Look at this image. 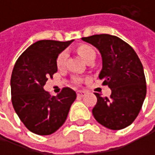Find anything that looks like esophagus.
<instances>
[{
  "mask_svg": "<svg viewBox=\"0 0 155 155\" xmlns=\"http://www.w3.org/2000/svg\"><path fill=\"white\" fill-rule=\"evenodd\" d=\"M85 94H86V92L85 91H77V96L79 98H82V97H84L85 96Z\"/></svg>",
  "mask_w": 155,
  "mask_h": 155,
  "instance_id": "obj_1",
  "label": "esophagus"
}]
</instances>
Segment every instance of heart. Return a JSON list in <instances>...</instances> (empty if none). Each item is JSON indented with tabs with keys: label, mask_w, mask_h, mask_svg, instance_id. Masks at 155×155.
Listing matches in <instances>:
<instances>
[{
	"label": "heart",
	"mask_w": 155,
	"mask_h": 155,
	"mask_svg": "<svg viewBox=\"0 0 155 155\" xmlns=\"http://www.w3.org/2000/svg\"><path fill=\"white\" fill-rule=\"evenodd\" d=\"M77 52L78 54L81 56V58L84 61H86V62L89 61L91 58H95V55H96L94 49L91 47H90V46H87V45H82V46L78 47ZM66 58H67V53L65 51L62 52L58 55L57 60H56V64H57V66L59 68H61V67H63L64 65L65 61H66ZM74 81L79 83L81 81V80L79 78L75 77L74 78Z\"/></svg>",
	"instance_id": "heart-1"
}]
</instances>
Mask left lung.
Here are the masks:
<instances>
[{
  "label": "left lung",
  "instance_id": "left-lung-1",
  "mask_svg": "<svg viewBox=\"0 0 155 155\" xmlns=\"http://www.w3.org/2000/svg\"><path fill=\"white\" fill-rule=\"evenodd\" d=\"M96 47L102 58L99 78L111 89L109 97L95 93V119L112 130L123 129L138 116L146 95L143 64L135 50L121 38L108 34L81 38Z\"/></svg>",
  "mask_w": 155,
  "mask_h": 155
}]
</instances>
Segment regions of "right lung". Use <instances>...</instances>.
<instances>
[{"label":"right lung","mask_w":155,"mask_h":155,"mask_svg":"<svg viewBox=\"0 0 155 155\" xmlns=\"http://www.w3.org/2000/svg\"><path fill=\"white\" fill-rule=\"evenodd\" d=\"M74 40H39L16 61L12 78V101L19 119L34 134L54 133L65 122L76 92L65 87L56 96L44 90L48 78L57 72L56 59Z\"/></svg>","instance_id":"right-lung-1"}]
</instances>
